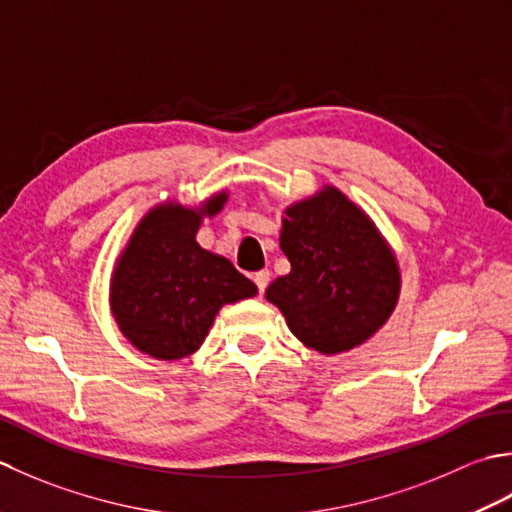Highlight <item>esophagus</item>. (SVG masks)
Masks as SVG:
<instances>
[{
	"instance_id": "1",
	"label": "esophagus",
	"mask_w": 512,
	"mask_h": 512,
	"mask_svg": "<svg viewBox=\"0 0 512 512\" xmlns=\"http://www.w3.org/2000/svg\"><path fill=\"white\" fill-rule=\"evenodd\" d=\"M254 283H256V287H258V294H263V291H265L267 285H269V271H267V269L256 271V274H254Z\"/></svg>"
}]
</instances>
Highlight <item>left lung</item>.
Listing matches in <instances>:
<instances>
[{"mask_svg":"<svg viewBox=\"0 0 512 512\" xmlns=\"http://www.w3.org/2000/svg\"><path fill=\"white\" fill-rule=\"evenodd\" d=\"M280 249L291 271L265 296L309 349L333 356L358 347L398 305V260L371 218L336 187L287 207Z\"/></svg>","mask_w":512,"mask_h":512,"instance_id":"left-lung-1","label":"left lung"}]
</instances>
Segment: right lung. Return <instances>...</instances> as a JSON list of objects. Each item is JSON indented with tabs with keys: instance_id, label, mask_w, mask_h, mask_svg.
<instances>
[{
	"instance_id": "obj_1",
	"label": "right lung",
	"mask_w": 512,
	"mask_h": 512,
	"mask_svg": "<svg viewBox=\"0 0 512 512\" xmlns=\"http://www.w3.org/2000/svg\"><path fill=\"white\" fill-rule=\"evenodd\" d=\"M225 201L227 192H218L201 207H152L114 265L112 316L123 336L156 360L192 356L218 309L256 296L252 280L196 243L203 216L221 212Z\"/></svg>"
}]
</instances>
